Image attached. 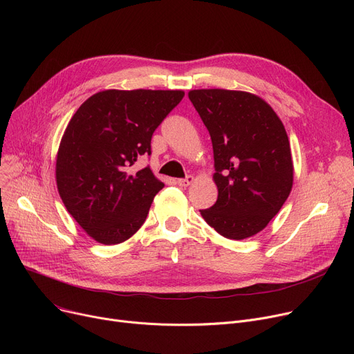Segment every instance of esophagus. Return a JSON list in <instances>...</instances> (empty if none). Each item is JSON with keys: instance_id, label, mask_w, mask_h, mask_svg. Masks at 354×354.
Masks as SVG:
<instances>
[{"instance_id": "esophagus-1", "label": "esophagus", "mask_w": 354, "mask_h": 354, "mask_svg": "<svg viewBox=\"0 0 354 354\" xmlns=\"http://www.w3.org/2000/svg\"><path fill=\"white\" fill-rule=\"evenodd\" d=\"M194 182H195V178H194L192 175L187 176L185 179H178V180H176V183L179 185V187H182V188H188L189 185H192Z\"/></svg>"}]
</instances>
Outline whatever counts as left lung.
I'll return each mask as SVG.
<instances>
[{
    "mask_svg": "<svg viewBox=\"0 0 354 354\" xmlns=\"http://www.w3.org/2000/svg\"><path fill=\"white\" fill-rule=\"evenodd\" d=\"M211 135L218 199L199 211L207 224L230 239L263 231L287 201L294 165L286 127L274 109L243 90H189Z\"/></svg>",
    "mask_w": 354,
    "mask_h": 354,
    "instance_id": "8db88e82",
    "label": "left lung"
}]
</instances>
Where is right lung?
<instances>
[{"instance_id": "add662e5", "label": "right lung", "mask_w": 354, "mask_h": 354, "mask_svg": "<svg viewBox=\"0 0 354 354\" xmlns=\"http://www.w3.org/2000/svg\"><path fill=\"white\" fill-rule=\"evenodd\" d=\"M183 90L109 88L90 96L70 119L55 159V182L68 214L104 245L124 243L143 225L165 187L151 167L130 166L151 155L155 129Z\"/></svg>"}]
</instances>
